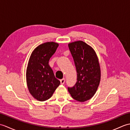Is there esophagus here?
Returning <instances> with one entry per match:
<instances>
[{
    "mask_svg": "<svg viewBox=\"0 0 130 130\" xmlns=\"http://www.w3.org/2000/svg\"><path fill=\"white\" fill-rule=\"evenodd\" d=\"M65 79L64 78H63L61 80H60L61 84H64L65 83Z\"/></svg>",
    "mask_w": 130,
    "mask_h": 130,
    "instance_id": "34e87169",
    "label": "esophagus"
}]
</instances>
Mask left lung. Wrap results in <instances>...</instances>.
Returning <instances> with one entry per match:
<instances>
[{"instance_id":"8db88e82","label":"left lung","mask_w":130,"mask_h":130,"mask_svg":"<svg viewBox=\"0 0 130 130\" xmlns=\"http://www.w3.org/2000/svg\"><path fill=\"white\" fill-rule=\"evenodd\" d=\"M75 63L77 82L68 91L75 100L84 102L92 98L101 81V68L95 51L82 41L68 44Z\"/></svg>"}]
</instances>
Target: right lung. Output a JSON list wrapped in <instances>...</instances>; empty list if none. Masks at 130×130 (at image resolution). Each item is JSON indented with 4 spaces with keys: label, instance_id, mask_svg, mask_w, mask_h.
I'll list each match as a JSON object with an SVG mask.
<instances>
[{
    "label": "right lung",
    "instance_id": "1",
    "mask_svg": "<svg viewBox=\"0 0 130 130\" xmlns=\"http://www.w3.org/2000/svg\"><path fill=\"white\" fill-rule=\"evenodd\" d=\"M59 43L47 42L36 47L30 56L26 70L27 87L32 96L41 102L51 97L60 82L48 65Z\"/></svg>",
    "mask_w": 130,
    "mask_h": 130
}]
</instances>
